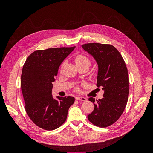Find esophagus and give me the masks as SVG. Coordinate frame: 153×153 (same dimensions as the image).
Segmentation results:
<instances>
[{
    "label": "esophagus",
    "mask_w": 153,
    "mask_h": 153,
    "mask_svg": "<svg viewBox=\"0 0 153 153\" xmlns=\"http://www.w3.org/2000/svg\"><path fill=\"white\" fill-rule=\"evenodd\" d=\"M76 100L78 101H87V99L84 97H76Z\"/></svg>",
    "instance_id": "esophagus-1"
}]
</instances>
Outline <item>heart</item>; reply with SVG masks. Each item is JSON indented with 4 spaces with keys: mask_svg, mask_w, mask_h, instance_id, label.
Segmentation results:
<instances>
[{
    "mask_svg": "<svg viewBox=\"0 0 153 153\" xmlns=\"http://www.w3.org/2000/svg\"><path fill=\"white\" fill-rule=\"evenodd\" d=\"M75 61L77 66H86L89 68L91 64L90 59L85 55H78L75 59ZM76 91H78V87L76 88Z\"/></svg>",
    "mask_w": 153,
    "mask_h": 153,
    "instance_id": "heart-1",
    "label": "heart"
}]
</instances>
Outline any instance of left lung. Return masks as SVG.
I'll return each instance as SVG.
<instances>
[{
	"instance_id": "1",
	"label": "left lung",
	"mask_w": 153,
	"mask_h": 153,
	"mask_svg": "<svg viewBox=\"0 0 153 153\" xmlns=\"http://www.w3.org/2000/svg\"><path fill=\"white\" fill-rule=\"evenodd\" d=\"M82 47L98 63L96 85L104 90L103 99L89 98L94 109L87 118L94 126L108 127L117 121L126 106L129 91L128 69L121 53L112 45L92 43Z\"/></svg>"
}]
</instances>
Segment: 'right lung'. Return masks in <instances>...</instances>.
Here are the masks:
<instances>
[{"mask_svg":"<svg viewBox=\"0 0 153 153\" xmlns=\"http://www.w3.org/2000/svg\"><path fill=\"white\" fill-rule=\"evenodd\" d=\"M75 47L38 50L27 57L21 75V89L25 109L31 121L45 130H53L67 119L72 96L52 95V82L62 61Z\"/></svg>","mask_w":153,"mask_h":153,"instance_id":"right-lung-1","label":"right lung"}]
</instances>
